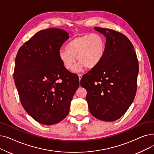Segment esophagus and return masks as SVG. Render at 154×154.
<instances>
[{
	"mask_svg": "<svg viewBox=\"0 0 154 154\" xmlns=\"http://www.w3.org/2000/svg\"><path fill=\"white\" fill-rule=\"evenodd\" d=\"M78 76H79V80H80L82 79V74H79V75H78Z\"/></svg>",
	"mask_w": 154,
	"mask_h": 154,
	"instance_id": "esophagus-1",
	"label": "esophagus"
}]
</instances>
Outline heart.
Here are the masks:
<instances>
[{"label":"heart","mask_w":154,"mask_h":154,"mask_svg":"<svg viewBox=\"0 0 154 154\" xmlns=\"http://www.w3.org/2000/svg\"><path fill=\"white\" fill-rule=\"evenodd\" d=\"M106 40L99 34L79 35L67 44L66 48H60L58 56L63 66L71 70L74 68L77 60L79 63L75 68L79 72L84 67H96L102 60L106 51Z\"/></svg>","instance_id":"heart-1"}]
</instances>
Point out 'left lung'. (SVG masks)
<instances>
[{"label": "left lung", "instance_id": "8db88e82", "mask_svg": "<svg viewBox=\"0 0 154 154\" xmlns=\"http://www.w3.org/2000/svg\"><path fill=\"white\" fill-rule=\"evenodd\" d=\"M94 29L106 37V51L98 66L82 77L80 85L87 90L91 114L99 120L113 122L122 117L134 101L139 62L125 35L109 29Z\"/></svg>", "mask_w": 154, "mask_h": 154}]
</instances>
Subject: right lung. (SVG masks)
<instances>
[{
	"mask_svg": "<svg viewBox=\"0 0 154 154\" xmlns=\"http://www.w3.org/2000/svg\"><path fill=\"white\" fill-rule=\"evenodd\" d=\"M69 38L67 32L60 29L42 30L16 56L14 79L21 103L30 117L43 125L57 124L67 117L79 86L77 75L65 68L58 56Z\"/></svg>",
	"mask_w": 154,
	"mask_h": 154,
	"instance_id": "add662e5",
	"label": "right lung"
}]
</instances>
